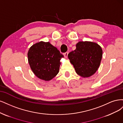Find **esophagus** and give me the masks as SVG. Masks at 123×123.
I'll return each instance as SVG.
<instances>
[{
  "label": "esophagus",
  "mask_w": 123,
  "mask_h": 123,
  "mask_svg": "<svg viewBox=\"0 0 123 123\" xmlns=\"http://www.w3.org/2000/svg\"><path fill=\"white\" fill-rule=\"evenodd\" d=\"M68 53H67V52H66L65 53H64V57H65V58H67V56H68Z\"/></svg>",
  "instance_id": "34e87169"
}]
</instances>
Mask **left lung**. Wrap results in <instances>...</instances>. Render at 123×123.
I'll list each match as a JSON object with an SVG mask.
<instances>
[{
  "label": "left lung",
  "mask_w": 123,
  "mask_h": 123,
  "mask_svg": "<svg viewBox=\"0 0 123 123\" xmlns=\"http://www.w3.org/2000/svg\"><path fill=\"white\" fill-rule=\"evenodd\" d=\"M76 49L68 55L70 62L74 65L76 73L82 77L89 78L98 69L103 56L101 47L92 41H80Z\"/></svg>",
  "instance_id": "left-lung-1"
}]
</instances>
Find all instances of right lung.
I'll return each mask as SVG.
<instances>
[{"label": "right lung", "mask_w": 123, "mask_h": 123, "mask_svg": "<svg viewBox=\"0 0 123 123\" xmlns=\"http://www.w3.org/2000/svg\"><path fill=\"white\" fill-rule=\"evenodd\" d=\"M63 55L49 42L40 41L31 46L27 58L30 67L39 79L49 81L59 72Z\"/></svg>", "instance_id": "1"}]
</instances>
